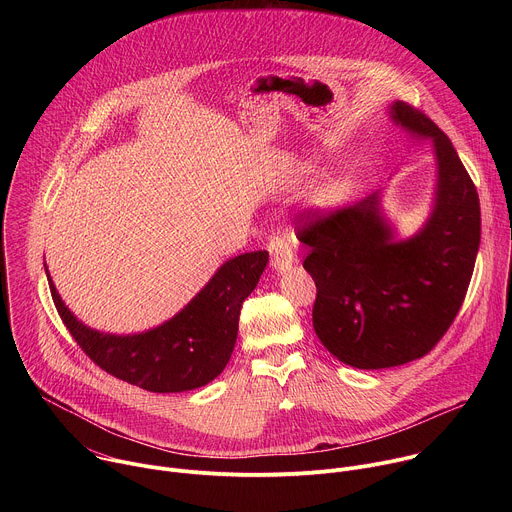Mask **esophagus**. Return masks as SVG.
I'll list each match as a JSON object with an SVG mask.
<instances>
[{"label": "esophagus", "mask_w": 512, "mask_h": 512, "mask_svg": "<svg viewBox=\"0 0 512 512\" xmlns=\"http://www.w3.org/2000/svg\"><path fill=\"white\" fill-rule=\"evenodd\" d=\"M269 255H271V265L275 271H287L291 265H294V249H291V243L285 235L277 233L269 239L267 243Z\"/></svg>", "instance_id": "1"}]
</instances>
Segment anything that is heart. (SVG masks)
<instances>
[{"mask_svg": "<svg viewBox=\"0 0 512 512\" xmlns=\"http://www.w3.org/2000/svg\"><path fill=\"white\" fill-rule=\"evenodd\" d=\"M346 190H348V186H346V184H340V186H336V194H340V196H342Z\"/></svg>", "mask_w": 512, "mask_h": 512, "instance_id": "b5f03b06", "label": "heart"}]
</instances>
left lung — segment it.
<instances>
[{"mask_svg":"<svg viewBox=\"0 0 512 512\" xmlns=\"http://www.w3.org/2000/svg\"><path fill=\"white\" fill-rule=\"evenodd\" d=\"M389 115L413 139L433 141L437 180L421 231L397 241L377 192L328 214H302L298 227L318 289L314 330L340 362L367 371L399 367L440 342L480 247L478 192L450 137L403 101Z\"/></svg>","mask_w":512,"mask_h":512,"instance_id":"1","label":"left lung"}]
</instances>
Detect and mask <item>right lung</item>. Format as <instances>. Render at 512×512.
I'll list each match as a JSON object with an SVG mask.
<instances>
[{
  "label": "right lung",
  "mask_w": 512,
  "mask_h": 512,
  "mask_svg": "<svg viewBox=\"0 0 512 512\" xmlns=\"http://www.w3.org/2000/svg\"><path fill=\"white\" fill-rule=\"evenodd\" d=\"M267 261V251L229 259L172 320L129 336L105 334L79 322L60 300L48 269L46 275L66 330L103 371L152 393H182L204 387L227 367L237 342L241 306Z\"/></svg>",
  "instance_id": "obj_1"
}]
</instances>
